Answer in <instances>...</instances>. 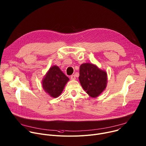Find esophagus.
Here are the masks:
<instances>
[{
    "label": "esophagus",
    "mask_w": 146,
    "mask_h": 146,
    "mask_svg": "<svg viewBox=\"0 0 146 146\" xmlns=\"http://www.w3.org/2000/svg\"><path fill=\"white\" fill-rule=\"evenodd\" d=\"M70 78H71L72 80H75V79H76V76H75L74 74L72 75V76H70Z\"/></svg>",
    "instance_id": "esophagus-1"
}]
</instances>
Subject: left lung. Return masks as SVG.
<instances>
[{
  "label": "left lung",
  "mask_w": 146,
  "mask_h": 146,
  "mask_svg": "<svg viewBox=\"0 0 146 146\" xmlns=\"http://www.w3.org/2000/svg\"><path fill=\"white\" fill-rule=\"evenodd\" d=\"M79 80L85 91L91 97L95 98L106 88L107 73L95 65L83 64L80 68Z\"/></svg>",
  "instance_id": "obj_1"
}]
</instances>
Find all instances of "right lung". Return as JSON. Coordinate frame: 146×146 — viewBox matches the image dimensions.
Here are the masks:
<instances>
[{
  "mask_svg": "<svg viewBox=\"0 0 146 146\" xmlns=\"http://www.w3.org/2000/svg\"><path fill=\"white\" fill-rule=\"evenodd\" d=\"M69 78L56 66H52L43 80L44 90L51 97L56 98L60 95Z\"/></svg>",
  "mask_w": 146,
  "mask_h": 146,
  "instance_id": "right-lung-1",
  "label": "right lung"
}]
</instances>
